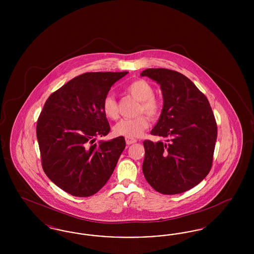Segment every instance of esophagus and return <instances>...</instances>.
Instances as JSON below:
<instances>
[{"label":"esophagus","instance_id":"esophagus-1","mask_svg":"<svg viewBox=\"0 0 254 254\" xmlns=\"http://www.w3.org/2000/svg\"><path fill=\"white\" fill-rule=\"evenodd\" d=\"M137 140L134 138H130V137H126V143L127 145H132L134 143H136Z\"/></svg>","mask_w":254,"mask_h":254}]
</instances>
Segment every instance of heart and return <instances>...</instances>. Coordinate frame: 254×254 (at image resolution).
Segmentation results:
<instances>
[{
    "label": "heart",
    "instance_id": "b5f03b06",
    "mask_svg": "<svg viewBox=\"0 0 254 254\" xmlns=\"http://www.w3.org/2000/svg\"><path fill=\"white\" fill-rule=\"evenodd\" d=\"M126 91L136 100L140 101L138 106V114H141L132 119H123L115 127L113 131L117 136L124 137H139L150 126V119H158L163 111V104L161 100L154 95V88L144 79H136L128 83L125 87ZM102 111L109 120H117L119 111L117 102L114 97L107 95L102 103ZM145 113V115H142Z\"/></svg>",
    "mask_w": 254,
    "mask_h": 254
}]
</instances>
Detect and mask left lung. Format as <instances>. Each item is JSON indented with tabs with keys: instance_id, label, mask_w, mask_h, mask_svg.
<instances>
[{
	"instance_id": "obj_1",
	"label": "left lung",
	"mask_w": 254,
	"mask_h": 254,
	"mask_svg": "<svg viewBox=\"0 0 254 254\" xmlns=\"http://www.w3.org/2000/svg\"><path fill=\"white\" fill-rule=\"evenodd\" d=\"M161 85L164 108L154 136L168 143L144 141L143 172L158 192H185L203 181L211 169L217 124L203 92L182 73L167 68H147L141 73Z\"/></svg>"
}]
</instances>
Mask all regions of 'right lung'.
<instances>
[{
	"label": "right lung",
	"mask_w": 254,
	"mask_h": 254,
	"mask_svg": "<svg viewBox=\"0 0 254 254\" xmlns=\"http://www.w3.org/2000/svg\"><path fill=\"white\" fill-rule=\"evenodd\" d=\"M128 72L79 75L46 101L37 121L42 167L51 181L76 197L98 192L126 147L123 136L95 143L110 131L102 103L111 85Z\"/></svg>",
	"instance_id": "1"
}]
</instances>
